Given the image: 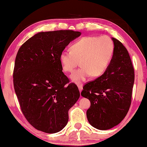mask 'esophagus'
<instances>
[{
    "label": "esophagus",
    "instance_id": "34e87169",
    "mask_svg": "<svg viewBox=\"0 0 147 147\" xmlns=\"http://www.w3.org/2000/svg\"><path fill=\"white\" fill-rule=\"evenodd\" d=\"M77 86H78V89L80 92H81L82 91V89H83V84H82L80 82H78L77 83Z\"/></svg>",
    "mask_w": 147,
    "mask_h": 147
}]
</instances>
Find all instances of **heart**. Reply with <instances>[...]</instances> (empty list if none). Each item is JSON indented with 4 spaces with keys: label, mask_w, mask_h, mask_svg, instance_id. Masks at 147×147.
<instances>
[{
    "label": "heart",
    "mask_w": 147,
    "mask_h": 147,
    "mask_svg": "<svg viewBox=\"0 0 147 147\" xmlns=\"http://www.w3.org/2000/svg\"><path fill=\"white\" fill-rule=\"evenodd\" d=\"M114 45L108 36H86L76 41L71 47V51H63L59 59L65 72H73L80 64L82 67L74 71L70 78L78 82L85 80L91 75L101 76L112 58Z\"/></svg>",
    "instance_id": "obj_1"
}]
</instances>
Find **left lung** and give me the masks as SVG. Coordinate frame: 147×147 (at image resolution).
<instances>
[{"label": "left lung", "instance_id": "8db88e82", "mask_svg": "<svg viewBox=\"0 0 147 147\" xmlns=\"http://www.w3.org/2000/svg\"><path fill=\"white\" fill-rule=\"evenodd\" d=\"M113 54L102 75L83 87L81 95L90 100L86 112L89 124L98 130L117 126L125 117L131 104L134 69L128 51L111 38Z\"/></svg>", "mask_w": 147, "mask_h": 147}]
</instances>
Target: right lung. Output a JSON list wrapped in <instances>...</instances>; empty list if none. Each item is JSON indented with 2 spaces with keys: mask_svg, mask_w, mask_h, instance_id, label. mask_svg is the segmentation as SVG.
Masks as SVG:
<instances>
[{
  "mask_svg": "<svg viewBox=\"0 0 147 147\" xmlns=\"http://www.w3.org/2000/svg\"><path fill=\"white\" fill-rule=\"evenodd\" d=\"M80 32H41L22 45L17 54L13 86L20 107L32 126L45 133L61 131L68 111L80 97L76 84H68L59 54Z\"/></svg>",
  "mask_w": 147,
  "mask_h": 147,
  "instance_id": "1",
  "label": "right lung"
}]
</instances>
